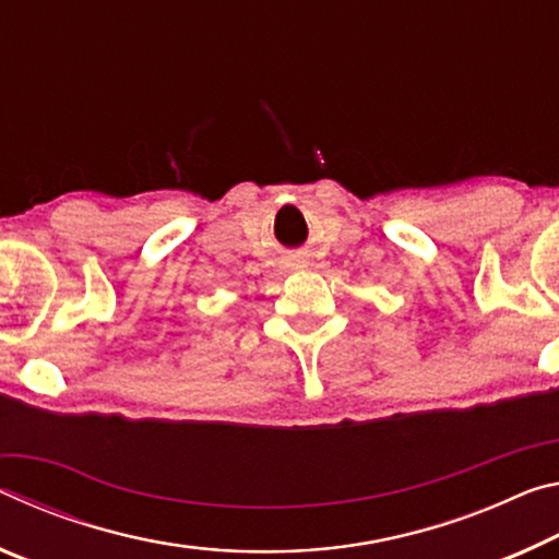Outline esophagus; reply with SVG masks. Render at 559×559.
<instances>
[{"mask_svg":"<svg viewBox=\"0 0 559 559\" xmlns=\"http://www.w3.org/2000/svg\"><path fill=\"white\" fill-rule=\"evenodd\" d=\"M292 264H297V267H305V260H295Z\"/></svg>","mask_w":559,"mask_h":559,"instance_id":"34e87169","label":"esophagus"}]
</instances>
